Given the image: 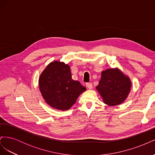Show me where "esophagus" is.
Listing matches in <instances>:
<instances>
[{
    "instance_id": "obj_1",
    "label": "esophagus",
    "mask_w": 155,
    "mask_h": 155,
    "mask_svg": "<svg viewBox=\"0 0 155 155\" xmlns=\"http://www.w3.org/2000/svg\"><path fill=\"white\" fill-rule=\"evenodd\" d=\"M86 86L88 87V89H92V84L91 83H86Z\"/></svg>"
}]
</instances>
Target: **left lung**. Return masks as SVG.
<instances>
[{
  "label": "left lung",
  "instance_id": "left-lung-1",
  "mask_svg": "<svg viewBox=\"0 0 155 155\" xmlns=\"http://www.w3.org/2000/svg\"><path fill=\"white\" fill-rule=\"evenodd\" d=\"M131 84L130 78L119 68H108L101 72V79L96 88L104 104L115 106L126 100L130 91Z\"/></svg>",
  "mask_w": 155,
  "mask_h": 155
}]
</instances>
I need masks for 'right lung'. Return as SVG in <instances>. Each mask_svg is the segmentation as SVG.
<instances>
[{"label":"right lung","instance_id":"obj_1","mask_svg":"<svg viewBox=\"0 0 155 155\" xmlns=\"http://www.w3.org/2000/svg\"><path fill=\"white\" fill-rule=\"evenodd\" d=\"M39 87L46 104L54 109H70L86 88L72 78L70 66L54 61L48 64L39 79Z\"/></svg>","mask_w":155,"mask_h":155}]
</instances>
